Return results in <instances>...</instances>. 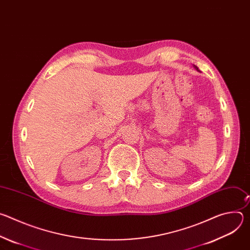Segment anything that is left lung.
I'll use <instances>...</instances> for the list:
<instances>
[{"label":"left lung","mask_w":250,"mask_h":250,"mask_svg":"<svg viewBox=\"0 0 250 250\" xmlns=\"http://www.w3.org/2000/svg\"><path fill=\"white\" fill-rule=\"evenodd\" d=\"M194 66H195V65H194ZM195 68H196V69H197V70H199V69H198V67H197V66H195Z\"/></svg>","instance_id":"left-lung-1"}]
</instances>
